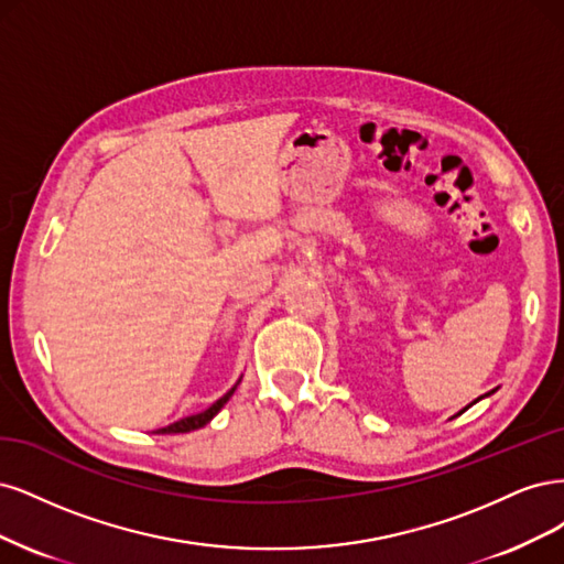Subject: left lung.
<instances>
[{"mask_svg":"<svg viewBox=\"0 0 564 564\" xmlns=\"http://www.w3.org/2000/svg\"><path fill=\"white\" fill-rule=\"evenodd\" d=\"M492 393H495V391H489V393H485V395H492ZM485 395H480V398H485ZM480 398H478V401H480ZM478 401H474V403H478ZM474 403H470V405H474ZM470 405H468V408H470ZM464 410H466V408H464ZM464 410H462V412H464ZM462 412H459V414H462Z\"/></svg>","mask_w":564,"mask_h":564,"instance_id":"obj_1","label":"left lung"}]
</instances>
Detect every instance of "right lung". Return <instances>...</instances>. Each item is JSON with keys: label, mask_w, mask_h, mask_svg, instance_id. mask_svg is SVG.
<instances>
[{"label": "right lung", "mask_w": 564, "mask_h": 564, "mask_svg": "<svg viewBox=\"0 0 564 564\" xmlns=\"http://www.w3.org/2000/svg\"><path fill=\"white\" fill-rule=\"evenodd\" d=\"M241 384V379L236 381V384L223 395V398H217V401L208 408V410H204V412H196V414H189V416H183V420L180 422H173L171 426H163V429H159V433H189V431H196V429H202V426H206L213 416L220 412L223 408H225V403L229 401V398L234 395V391H236V387Z\"/></svg>", "instance_id": "1"}]
</instances>
